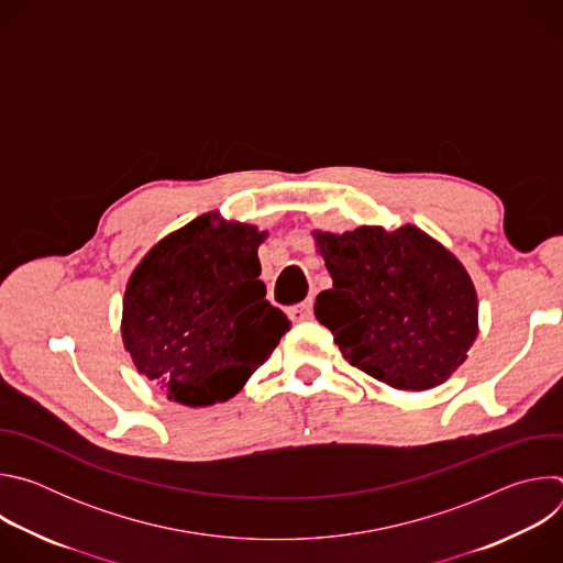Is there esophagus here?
<instances>
[{"label": "esophagus", "mask_w": 563, "mask_h": 563, "mask_svg": "<svg viewBox=\"0 0 563 563\" xmlns=\"http://www.w3.org/2000/svg\"><path fill=\"white\" fill-rule=\"evenodd\" d=\"M289 318L294 320V323H302V320H309L313 316V305L311 300H305V302H298V305H291L287 309Z\"/></svg>", "instance_id": "obj_1"}]
</instances>
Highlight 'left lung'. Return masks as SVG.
I'll list each match as a JSON object with an SVG mask.
<instances>
[{
  "mask_svg": "<svg viewBox=\"0 0 563 563\" xmlns=\"http://www.w3.org/2000/svg\"><path fill=\"white\" fill-rule=\"evenodd\" d=\"M332 289L313 313L341 354L396 389H430L467 358L478 300L459 258L415 224L313 231Z\"/></svg>",
  "mask_w": 563,
  "mask_h": 563,
  "instance_id": "left-lung-1",
  "label": "left lung"
}]
</instances>
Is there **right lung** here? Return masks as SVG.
<instances>
[{"label":"right lung","instance_id":"right-lung-1","mask_svg":"<svg viewBox=\"0 0 563 563\" xmlns=\"http://www.w3.org/2000/svg\"><path fill=\"white\" fill-rule=\"evenodd\" d=\"M267 231L198 216L165 235L133 269L122 341L169 400L205 408L245 387L289 330L269 305L258 247Z\"/></svg>","mask_w":563,"mask_h":563}]
</instances>
